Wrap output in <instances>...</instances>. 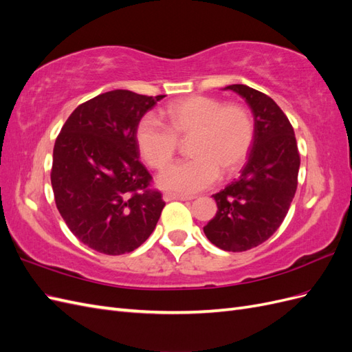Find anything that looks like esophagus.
<instances>
[{"mask_svg":"<svg viewBox=\"0 0 352 352\" xmlns=\"http://www.w3.org/2000/svg\"><path fill=\"white\" fill-rule=\"evenodd\" d=\"M194 197L189 195H182V194H173V192H164L163 199L164 201H173V199H180V201H190Z\"/></svg>","mask_w":352,"mask_h":352,"instance_id":"34e87169","label":"esophagus"}]
</instances>
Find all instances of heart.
Returning <instances> with one entry per match:
<instances>
[{
    "instance_id": "heart-1",
    "label": "heart",
    "mask_w": 352,
    "mask_h": 352,
    "mask_svg": "<svg viewBox=\"0 0 352 352\" xmlns=\"http://www.w3.org/2000/svg\"><path fill=\"white\" fill-rule=\"evenodd\" d=\"M168 126L145 114L135 131L136 145L145 162L162 168L179 150V138L188 140L190 160L166 167L158 184L168 190L194 194L223 176L239 172L254 142V122L241 104H225L206 95H190L166 107Z\"/></svg>"
}]
</instances>
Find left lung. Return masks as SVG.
Returning a JSON list of instances; mask_svg holds the SVG:
<instances>
[{
	"instance_id": "1",
	"label": "left lung",
	"mask_w": 352,
	"mask_h": 352,
	"mask_svg": "<svg viewBox=\"0 0 352 352\" xmlns=\"http://www.w3.org/2000/svg\"><path fill=\"white\" fill-rule=\"evenodd\" d=\"M254 116V142L239 179L212 195L217 212L204 233L223 251L239 252L267 241L287 214L298 185L300 153L294 127L267 95L229 85Z\"/></svg>"
}]
</instances>
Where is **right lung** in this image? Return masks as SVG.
Here are the masks:
<instances>
[{
    "label": "right lung",
    "mask_w": 352,
    "mask_h": 352,
    "mask_svg": "<svg viewBox=\"0 0 352 352\" xmlns=\"http://www.w3.org/2000/svg\"><path fill=\"white\" fill-rule=\"evenodd\" d=\"M164 95L126 89L98 95L74 110L57 136L51 185L70 232L89 248L120 255L155 229L166 202L150 188L135 131Z\"/></svg>",
    "instance_id": "obj_1"
}]
</instances>
